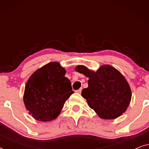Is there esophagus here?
I'll list each match as a JSON object with an SVG mask.
<instances>
[{"label": "esophagus", "mask_w": 149, "mask_h": 149, "mask_svg": "<svg viewBox=\"0 0 149 149\" xmlns=\"http://www.w3.org/2000/svg\"><path fill=\"white\" fill-rule=\"evenodd\" d=\"M81 91H82V87H81L80 89H78V90H77L76 92L78 93H81Z\"/></svg>", "instance_id": "1"}]
</instances>
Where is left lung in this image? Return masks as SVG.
<instances>
[{"label":"left lung","instance_id":"left-lung-1","mask_svg":"<svg viewBox=\"0 0 149 149\" xmlns=\"http://www.w3.org/2000/svg\"><path fill=\"white\" fill-rule=\"evenodd\" d=\"M75 70L89 78L88 87L83 89L81 95L99 117L114 119L125 113L131 102L132 91L119 70L107 64L96 71L79 65Z\"/></svg>","mask_w":149,"mask_h":149}]
</instances>
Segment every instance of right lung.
Listing matches in <instances>:
<instances>
[{
	"mask_svg": "<svg viewBox=\"0 0 149 149\" xmlns=\"http://www.w3.org/2000/svg\"><path fill=\"white\" fill-rule=\"evenodd\" d=\"M65 74L66 70L60 63L53 62L38 68L28 79L24 102L34 119L50 121L60 115L65 102L74 93Z\"/></svg>",
	"mask_w": 149,
	"mask_h": 149,
	"instance_id": "add662e5",
	"label": "right lung"
}]
</instances>
